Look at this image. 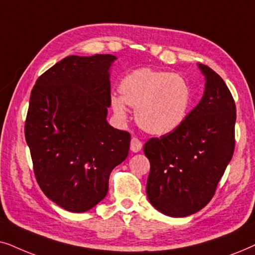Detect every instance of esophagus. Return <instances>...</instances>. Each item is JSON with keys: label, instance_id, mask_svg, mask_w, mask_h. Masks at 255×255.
Returning a JSON list of instances; mask_svg holds the SVG:
<instances>
[{"label": "esophagus", "instance_id": "34e87169", "mask_svg": "<svg viewBox=\"0 0 255 255\" xmlns=\"http://www.w3.org/2000/svg\"><path fill=\"white\" fill-rule=\"evenodd\" d=\"M142 149V142L137 137H133L130 141V150L133 152H138Z\"/></svg>", "mask_w": 255, "mask_h": 255}]
</instances>
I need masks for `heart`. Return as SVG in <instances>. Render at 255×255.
Listing matches in <instances>:
<instances>
[{"label":"heart","instance_id":"1","mask_svg":"<svg viewBox=\"0 0 255 255\" xmlns=\"http://www.w3.org/2000/svg\"><path fill=\"white\" fill-rule=\"evenodd\" d=\"M120 97L111 98L115 117L125 121L128 107L135 108V121L145 133L162 136L174 131L188 114L191 91L184 78L165 71L144 69L127 74L119 85Z\"/></svg>","mask_w":255,"mask_h":255}]
</instances>
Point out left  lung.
Instances as JSON below:
<instances>
[{
    "label": "left lung",
    "mask_w": 255,
    "mask_h": 255,
    "mask_svg": "<svg viewBox=\"0 0 255 255\" xmlns=\"http://www.w3.org/2000/svg\"><path fill=\"white\" fill-rule=\"evenodd\" d=\"M205 90L198 105L171 133L145 142L150 162L149 202L163 215L188 217L215 195L234 151L236 104L225 81L198 64Z\"/></svg>",
    "instance_id": "8db88e82"
}]
</instances>
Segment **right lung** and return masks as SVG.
Masks as SVG:
<instances>
[{
  "label": "right lung",
  "instance_id": "add662e5",
  "mask_svg": "<svg viewBox=\"0 0 255 255\" xmlns=\"http://www.w3.org/2000/svg\"><path fill=\"white\" fill-rule=\"evenodd\" d=\"M113 54L69 56L31 91L25 140L47 198L70 212L103 201L113 169L127 158L130 134L107 122Z\"/></svg>",
  "mask_w": 255,
  "mask_h": 255
}]
</instances>
